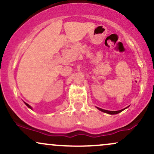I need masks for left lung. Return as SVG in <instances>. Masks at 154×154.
Instances as JSON below:
<instances>
[{
  "label": "left lung",
  "instance_id": "obj_1",
  "mask_svg": "<svg viewBox=\"0 0 154 154\" xmlns=\"http://www.w3.org/2000/svg\"><path fill=\"white\" fill-rule=\"evenodd\" d=\"M96 108L98 109V110L103 111V112L106 113V114H119V113L121 112V111H122L123 110H125V109H127V108H125V109H122V110H119V111H108V110H105V109H100V108H99V107H96Z\"/></svg>",
  "mask_w": 154,
  "mask_h": 154
}]
</instances>
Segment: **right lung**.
<instances>
[{
  "mask_svg": "<svg viewBox=\"0 0 154 154\" xmlns=\"http://www.w3.org/2000/svg\"><path fill=\"white\" fill-rule=\"evenodd\" d=\"M24 103L26 104V106H27L28 108H29V109H32V107L30 106L29 105V104H28V103H25V102H24Z\"/></svg>",
  "mask_w": 154,
  "mask_h": 154,
  "instance_id": "1",
  "label": "right lung"
}]
</instances>
